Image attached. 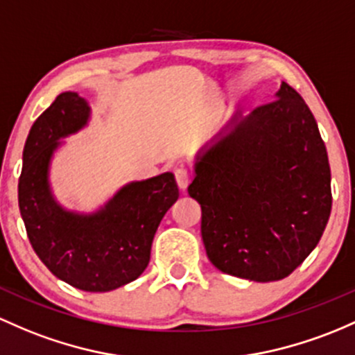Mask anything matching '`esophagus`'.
<instances>
[{"instance_id": "1", "label": "esophagus", "mask_w": 355, "mask_h": 355, "mask_svg": "<svg viewBox=\"0 0 355 355\" xmlns=\"http://www.w3.org/2000/svg\"><path fill=\"white\" fill-rule=\"evenodd\" d=\"M175 180H177V185L180 190H185L190 184V175L185 168H177L175 170Z\"/></svg>"}]
</instances>
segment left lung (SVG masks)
Segmentation results:
<instances>
[{"label":"left lung","mask_w":355,"mask_h":355,"mask_svg":"<svg viewBox=\"0 0 355 355\" xmlns=\"http://www.w3.org/2000/svg\"><path fill=\"white\" fill-rule=\"evenodd\" d=\"M189 196L217 270L258 283L297 270L332 209L329 157L302 96L282 83L275 101L232 112L197 151Z\"/></svg>","instance_id":"8db88e82"}]
</instances>
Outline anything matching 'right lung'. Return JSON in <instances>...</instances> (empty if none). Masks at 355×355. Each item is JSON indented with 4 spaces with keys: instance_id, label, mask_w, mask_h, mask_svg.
Returning <instances> with one entry per match:
<instances>
[{
    "instance_id": "add662e5",
    "label": "right lung",
    "mask_w": 355,
    "mask_h": 355,
    "mask_svg": "<svg viewBox=\"0 0 355 355\" xmlns=\"http://www.w3.org/2000/svg\"><path fill=\"white\" fill-rule=\"evenodd\" d=\"M91 118L87 101L67 91L35 121L23 148L18 204L42 263L70 286L96 293L128 285L146 270L155 232L178 200V187L165 171L128 182L91 212L64 207L53 196L52 162L65 138Z\"/></svg>"
}]
</instances>
